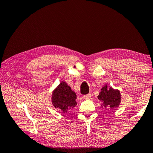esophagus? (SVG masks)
I'll return each instance as SVG.
<instances>
[{
    "mask_svg": "<svg viewBox=\"0 0 153 153\" xmlns=\"http://www.w3.org/2000/svg\"><path fill=\"white\" fill-rule=\"evenodd\" d=\"M91 97V93H88V94H87V95H84V98L85 100H90Z\"/></svg>",
    "mask_w": 153,
    "mask_h": 153,
    "instance_id": "1",
    "label": "esophagus"
}]
</instances>
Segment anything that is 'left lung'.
I'll return each mask as SVG.
<instances>
[{"mask_svg": "<svg viewBox=\"0 0 153 153\" xmlns=\"http://www.w3.org/2000/svg\"><path fill=\"white\" fill-rule=\"evenodd\" d=\"M97 98L104 107L107 109H113L120 104L121 95L119 90H114L112 87L108 88L106 85L102 88Z\"/></svg>", "mask_w": 153, "mask_h": 153, "instance_id": "8db88e82", "label": "left lung"}]
</instances>
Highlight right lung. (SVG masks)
I'll use <instances>...</instances> for the list:
<instances>
[{"instance_id": "right-lung-1", "label": "right lung", "mask_w": 153, "mask_h": 153, "mask_svg": "<svg viewBox=\"0 0 153 153\" xmlns=\"http://www.w3.org/2000/svg\"><path fill=\"white\" fill-rule=\"evenodd\" d=\"M76 94L65 82L59 84L52 93V104L62 113H67L77 105Z\"/></svg>"}]
</instances>
